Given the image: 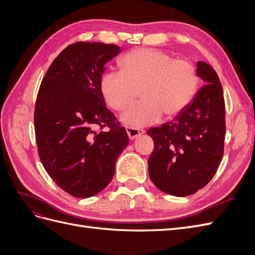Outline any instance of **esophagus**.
Returning <instances> with one entry per match:
<instances>
[{"mask_svg": "<svg viewBox=\"0 0 255 255\" xmlns=\"http://www.w3.org/2000/svg\"><path fill=\"white\" fill-rule=\"evenodd\" d=\"M127 133L129 137V139H135L138 136H140L144 133V130L141 128H130L127 127Z\"/></svg>", "mask_w": 255, "mask_h": 255, "instance_id": "1", "label": "esophagus"}]
</instances>
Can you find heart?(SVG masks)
Returning <instances> with one entry per match:
<instances>
[{
  "mask_svg": "<svg viewBox=\"0 0 255 255\" xmlns=\"http://www.w3.org/2000/svg\"><path fill=\"white\" fill-rule=\"evenodd\" d=\"M120 72L103 74L100 89L106 104L116 112H126L139 96L142 101L122 116L130 128L157 122L163 115H180L195 98L199 78L188 60L174 59L164 51L137 49L120 61Z\"/></svg>",
  "mask_w": 255,
  "mask_h": 255,
  "instance_id": "b5f03b06",
  "label": "heart"
}]
</instances>
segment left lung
<instances>
[{
  "instance_id": "left-lung-1",
  "label": "left lung",
  "mask_w": 255,
  "mask_h": 255,
  "mask_svg": "<svg viewBox=\"0 0 255 255\" xmlns=\"http://www.w3.org/2000/svg\"><path fill=\"white\" fill-rule=\"evenodd\" d=\"M197 73L206 85L180 115L159 128H149L154 150L149 157V176L166 194H195L212 180L223 155L226 106L218 74L204 61Z\"/></svg>"
}]
</instances>
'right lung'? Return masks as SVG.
<instances>
[{"mask_svg": "<svg viewBox=\"0 0 255 255\" xmlns=\"http://www.w3.org/2000/svg\"><path fill=\"white\" fill-rule=\"evenodd\" d=\"M120 52L115 44H70L53 60L38 91V154L51 179L76 198L95 196L110 184L128 144L126 128L106 109L100 89L106 63Z\"/></svg>", "mask_w": 255, "mask_h": 255, "instance_id": "right-lung-1", "label": "right lung"}]
</instances>
